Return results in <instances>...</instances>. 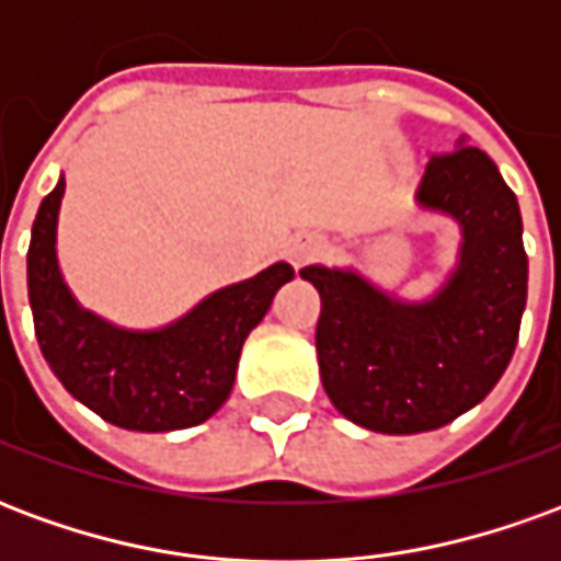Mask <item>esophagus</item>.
Wrapping results in <instances>:
<instances>
[{
    "label": "esophagus",
    "mask_w": 561,
    "mask_h": 561,
    "mask_svg": "<svg viewBox=\"0 0 561 561\" xmlns=\"http://www.w3.org/2000/svg\"><path fill=\"white\" fill-rule=\"evenodd\" d=\"M324 252V240L318 233H297L288 243V255H291L294 267H304L306 261H312Z\"/></svg>",
    "instance_id": "1"
}]
</instances>
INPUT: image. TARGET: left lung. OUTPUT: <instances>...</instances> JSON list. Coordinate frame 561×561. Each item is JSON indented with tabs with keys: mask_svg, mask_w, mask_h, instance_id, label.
<instances>
[{
	"mask_svg": "<svg viewBox=\"0 0 561 561\" xmlns=\"http://www.w3.org/2000/svg\"><path fill=\"white\" fill-rule=\"evenodd\" d=\"M417 204L462 231L454 273L430 300H400L357 270H300L321 294L318 369L336 412L373 433L438 430L495 388L514 357L529 257L517 195L459 138L426 164Z\"/></svg>",
	"mask_w": 561,
	"mask_h": 561,
	"instance_id": "left-lung-1",
	"label": "left lung"
}]
</instances>
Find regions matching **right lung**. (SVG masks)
<instances>
[{"label":"right lung","mask_w":561,"mask_h":561,"mask_svg":"<svg viewBox=\"0 0 561 561\" xmlns=\"http://www.w3.org/2000/svg\"><path fill=\"white\" fill-rule=\"evenodd\" d=\"M62 195L59 176L32 221L26 255L35 336L54 376L87 409L135 433H171L213 417L231 397L245 336L294 279L291 264L279 261L219 288L159 330L116 328L83 309L62 279L56 257Z\"/></svg>","instance_id":"1"}]
</instances>
